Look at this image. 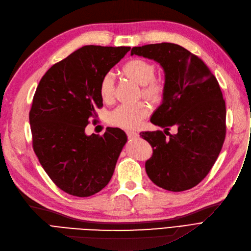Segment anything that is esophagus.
<instances>
[{"label":"esophagus","mask_w":251,"mask_h":251,"mask_svg":"<svg viewBox=\"0 0 251 251\" xmlns=\"http://www.w3.org/2000/svg\"><path fill=\"white\" fill-rule=\"evenodd\" d=\"M126 136H127L128 139H131V140H132V139H136V138L139 137V132L136 131V130H130V129H128V130H126Z\"/></svg>","instance_id":"1"}]
</instances>
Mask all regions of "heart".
Returning a JSON list of instances; mask_svg holds the SVG:
<instances>
[{"mask_svg": "<svg viewBox=\"0 0 251 251\" xmlns=\"http://www.w3.org/2000/svg\"><path fill=\"white\" fill-rule=\"evenodd\" d=\"M122 71L126 76L142 85V94L147 99L158 102L163 98L166 83L161 78L155 77L156 68L154 64L143 58H131L124 64ZM113 88V76L112 74L107 73L99 83V95L103 101H112ZM148 114L149 106L143 101L132 104H123L110 113L109 123L115 126L132 129L138 127Z\"/></svg>", "mask_w": 251, "mask_h": 251, "instance_id": "b5f03b06", "label": "heart"}]
</instances>
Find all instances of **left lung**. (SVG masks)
Wrapping results in <instances>:
<instances>
[{
	"mask_svg": "<svg viewBox=\"0 0 251 251\" xmlns=\"http://www.w3.org/2000/svg\"><path fill=\"white\" fill-rule=\"evenodd\" d=\"M130 54L151 58L165 72L163 103L151 117L165 130L140 134L153 148L146 172L166 190L193 188L211 171L226 137V106L219 83L201 58L178 44H147L132 48ZM171 126L178 127L174 135L169 132Z\"/></svg>",
	"mask_w": 251,
	"mask_h": 251,
	"instance_id": "left-lung-1",
	"label": "left lung"
}]
</instances>
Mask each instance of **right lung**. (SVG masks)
<instances>
[{"label":"right lung","instance_id":"add662e5","mask_svg":"<svg viewBox=\"0 0 251 251\" xmlns=\"http://www.w3.org/2000/svg\"><path fill=\"white\" fill-rule=\"evenodd\" d=\"M129 50L85 46L50 67L36 88L29 111L33 150L52 182L71 196H93L111 179L126 132L107 127L102 136H86L85 128L103 106L101 78Z\"/></svg>","mask_w":251,"mask_h":251}]
</instances>
